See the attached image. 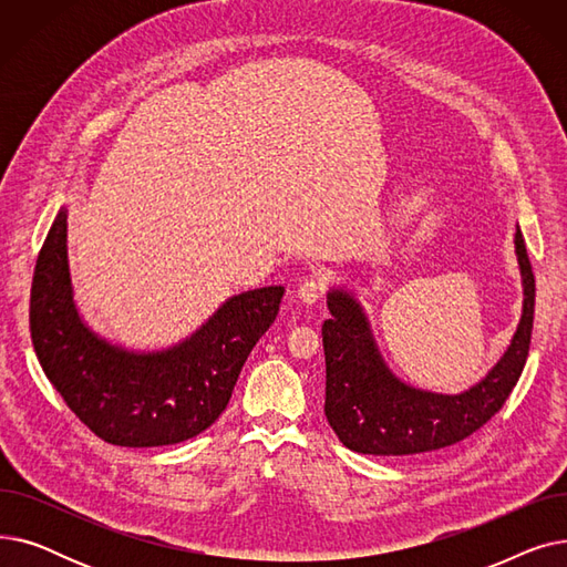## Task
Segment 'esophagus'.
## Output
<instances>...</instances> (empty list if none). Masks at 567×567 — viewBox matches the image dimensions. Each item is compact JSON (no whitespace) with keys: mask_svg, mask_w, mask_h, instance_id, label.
I'll return each instance as SVG.
<instances>
[{"mask_svg":"<svg viewBox=\"0 0 567 567\" xmlns=\"http://www.w3.org/2000/svg\"><path fill=\"white\" fill-rule=\"evenodd\" d=\"M326 289V282L323 278H306L301 285H299V299L306 303V306H312L321 299V293Z\"/></svg>","mask_w":567,"mask_h":567,"instance_id":"esophagus-1","label":"esophagus"}]
</instances>
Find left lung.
Returning a JSON list of instances; mask_svg holds the SVG:
<instances>
[{"mask_svg":"<svg viewBox=\"0 0 567 567\" xmlns=\"http://www.w3.org/2000/svg\"><path fill=\"white\" fill-rule=\"evenodd\" d=\"M524 303L517 331L496 365L471 389L449 395L402 381L377 347L368 315L347 287L326 293L331 319L321 326L326 404L338 439L363 455H415L453 445L481 430L522 377L535 312V278L522 231H515Z\"/></svg>","mask_w":567,"mask_h":567,"instance_id":"left-lung-1","label":"left lung"}]
</instances>
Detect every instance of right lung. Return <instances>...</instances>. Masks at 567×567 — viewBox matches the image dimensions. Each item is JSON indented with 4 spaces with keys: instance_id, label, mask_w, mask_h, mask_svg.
Masks as SVG:
<instances>
[{
    "instance_id": "right-lung-1",
    "label": "right lung",
    "mask_w": 567,
    "mask_h": 567,
    "mask_svg": "<svg viewBox=\"0 0 567 567\" xmlns=\"http://www.w3.org/2000/svg\"><path fill=\"white\" fill-rule=\"evenodd\" d=\"M69 212L62 206L39 252L29 331L37 359L78 419L114 445L156 449L216 423L257 340L278 317L285 287L241 291L195 333L158 351L101 338L82 319L69 266Z\"/></svg>"
}]
</instances>
